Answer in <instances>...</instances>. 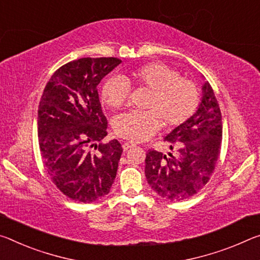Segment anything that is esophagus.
I'll list each match as a JSON object with an SVG mask.
<instances>
[{
  "mask_svg": "<svg viewBox=\"0 0 260 260\" xmlns=\"http://www.w3.org/2000/svg\"><path fill=\"white\" fill-rule=\"evenodd\" d=\"M135 145H134V144H131V143H124V144H123V145H122V147H123V151H127V150H130V148L131 147H134Z\"/></svg>",
  "mask_w": 260,
  "mask_h": 260,
  "instance_id": "34e87169",
  "label": "esophagus"
}]
</instances>
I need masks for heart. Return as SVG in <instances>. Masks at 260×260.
I'll use <instances>...</instances> for the list:
<instances>
[{
	"instance_id": "heart-1",
	"label": "heart",
	"mask_w": 260,
	"mask_h": 260,
	"mask_svg": "<svg viewBox=\"0 0 260 260\" xmlns=\"http://www.w3.org/2000/svg\"><path fill=\"white\" fill-rule=\"evenodd\" d=\"M138 87L151 90L146 112H127L115 117L113 126L120 137L130 142H145L162 127L178 126L188 121L198 107L199 92L189 79L165 63H148L125 77ZM129 95V84L114 76L102 84L101 99L110 108H120Z\"/></svg>"
}]
</instances>
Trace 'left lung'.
Masks as SVG:
<instances>
[{
	"instance_id": "left-lung-1",
	"label": "left lung",
	"mask_w": 260,
	"mask_h": 260,
	"mask_svg": "<svg viewBox=\"0 0 260 260\" xmlns=\"http://www.w3.org/2000/svg\"><path fill=\"white\" fill-rule=\"evenodd\" d=\"M221 140L220 107L213 88L206 82L194 114L165 137L173 153L147 152V183L155 193L170 202L192 197L210 181L219 159Z\"/></svg>"
}]
</instances>
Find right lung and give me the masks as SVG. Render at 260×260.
I'll return each mask as SVG.
<instances>
[{"mask_svg":"<svg viewBox=\"0 0 260 260\" xmlns=\"http://www.w3.org/2000/svg\"><path fill=\"white\" fill-rule=\"evenodd\" d=\"M122 61L84 57L54 72L38 109V137L46 172L56 188L78 203L109 193L123 148L107 136L96 86Z\"/></svg>","mask_w":260,"mask_h":260,"instance_id":"1","label":"right lung"}]
</instances>
